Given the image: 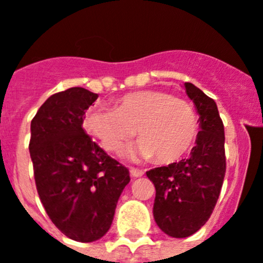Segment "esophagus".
<instances>
[{"label":"esophagus","instance_id":"34e87169","mask_svg":"<svg viewBox=\"0 0 263 263\" xmlns=\"http://www.w3.org/2000/svg\"><path fill=\"white\" fill-rule=\"evenodd\" d=\"M129 174H131L134 178H140V176L144 175V170H139V168L131 167L129 168Z\"/></svg>","mask_w":263,"mask_h":263}]
</instances>
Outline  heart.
Wrapping results in <instances>:
<instances>
[{
  "label": "heart",
  "mask_w": 263,
  "mask_h": 263,
  "mask_svg": "<svg viewBox=\"0 0 263 263\" xmlns=\"http://www.w3.org/2000/svg\"><path fill=\"white\" fill-rule=\"evenodd\" d=\"M85 131L102 149L114 153L137 134L143 139L123 152L129 159L153 158L170 163L190 152L200 131L192 104L162 90H140L110 107H92L83 120Z\"/></svg>",
  "instance_id": "heart-1"
}]
</instances>
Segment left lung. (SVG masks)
<instances>
[{
  "label": "left lung",
  "mask_w": 263,
  "mask_h": 263,
  "mask_svg": "<svg viewBox=\"0 0 263 263\" xmlns=\"http://www.w3.org/2000/svg\"><path fill=\"white\" fill-rule=\"evenodd\" d=\"M185 92L200 115V131L191 156L146 171L156 187L154 220L171 237H188L212 215L226 174L224 127L215 101L192 83Z\"/></svg>",
  "instance_id": "left-lung-1"
}]
</instances>
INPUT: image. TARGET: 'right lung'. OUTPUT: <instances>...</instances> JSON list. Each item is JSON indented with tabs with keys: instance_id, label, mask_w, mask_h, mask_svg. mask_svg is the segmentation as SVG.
I'll return each instance as SVG.
<instances>
[{
	"instance_id": "1",
	"label": "right lung",
	"mask_w": 263,
	"mask_h": 263,
	"mask_svg": "<svg viewBox=\"0 0 263 263\" xmlns=\"http://www.w3.org/2000/svg\"><path fill=\"white\" fill-rule=\"evenodd\" d=\"M98 95L80 87L58 92L31 122L29 154L46 214L75 241L101 239L111 226L128 168L92 141L83 128Z\"/></svg>"
}]
</instances>
